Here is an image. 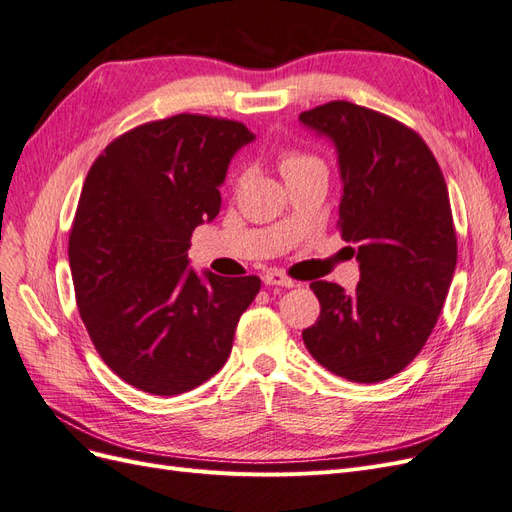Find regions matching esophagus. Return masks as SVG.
Instances as JSON below:
<instances>
[{
    "label": "esophagus",
    "instance_id": "obj_1",
    "mask_svg": "<svg viewBox=\"0 0 512 512\" xmlns=\"http://www.w3.org/2000/svg\"><path fill=\"white\" fill-rule=\"evenodd\" d=\"M262 282H265L267 286H284V288H292L294 282L290 280V277L280 271V269H267L265 275H262Z\"/></svg>",
    "mask_w": 512,
    "mask_h": 512
}]
</instances>
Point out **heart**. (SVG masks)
<instances>
[{"mask_svg":"<svg viewBox=\"0 0 512 512\" xmlns=\"http://www.w3.org/2000/svg\"><path fill=\"white\" fill-rule=\"evenodd\" d=\"M314 164H322L316 156L312 153H307L303 149H284L280 153V168H282V175L288 177L292 173H299V170L307 168V166H314Z\"/></svg>","mask_w":512,"mask_h":512,"instance_id":"obj_1","label":"heart"}]
</instances>
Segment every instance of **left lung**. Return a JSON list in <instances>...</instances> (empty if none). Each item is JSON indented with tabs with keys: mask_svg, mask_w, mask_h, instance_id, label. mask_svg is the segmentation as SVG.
<instances>
[{
	"mask_svg": "<svg viewBox=\"0 0 512 512\" xmlns=\"http://www.w3.org/2000/svg\"><path fill=\"white\" fill-rule=\"evenodd\" d=\"M333 138L344 194L337 228L359 260L346 292L312 282L320 318L303 331L314 359L350 382L374 384L408 367L436 327L457 265L451 200L438 160L406 123L346 100L301 113Z\"/></svg>",
	"mask_w": 512,
	"mask_h": 512,
	"instance_id": "obj_1",
	"label": "left lung"
}]
</instances>
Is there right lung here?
Segmentation results:
<instances>
[{"label": "right lung", "instance_id": "1", "mask_svg": "<svg viewBox=\"0 0 512 512\" xmlns=\"http://www.w3.org/2000/svg\"><path fill=\"white\" fill-rule=\"evenodd\" d=\"M252 138L241 121L181 113L123 132L89 168L68 241L76 305L102 361L138 391L170 397L218 374L256 299L258 275L185 269Z\"/></svg>", "mask_w": 512, "mask_h": 512}]
</instances>
